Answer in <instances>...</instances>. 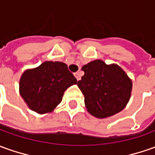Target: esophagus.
Instances as JSON below:
<instances>
[{
    "label": "esophagus",
    "instance_id": "esophagus-1",
    "mask_svg": "<svg viewBox=\"0 0 155 155\" xmlns=\"http://www.w3.org/2000/svg\"><path fill=\"white\" fill-rule=\"evenodd\" d=\"M74 76H75L77 81H80V80H81V75H80V74L78 73V72L77 73H74Z\"/></svg>",
    "mask_w": 155,
    "mask_h": 155
}]
</instances>
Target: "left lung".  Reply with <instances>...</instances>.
<instances>
[{"label": "left lung", "mask_w": 155, "mask_h": 155, "mask_svg": "<svg viewBox=\"0 0 155 155\" xmlns=\"http://www.w3.org/2000/svg\"><path fill=\"white\" fill-rule=\"evenodd\" d=\"M81 69L85 74L77 85L84 95L88 113L104 119L125 108L130 98L132 81L123 69L118 64H106L97 59Z\"/></svg>", "instance_id": "left-lung-1"}]
</instances>
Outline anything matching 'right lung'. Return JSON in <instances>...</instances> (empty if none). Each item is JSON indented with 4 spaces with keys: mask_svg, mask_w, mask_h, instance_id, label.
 <instances>
[{
    "mask_svg": "<svg viewBox=\"0 0 155 155\" xmlns=\"http://www.w3.org/2000/svg\"><path fill=\"white\" fill-rule=\"evenodd\" d=\"M76 83L67 64L46 61L22 74L19 93L31 110L40 114L51 113L61 103L66 89Z\"/></svg>",
    "mask_w": 155,
    "mask_h": 155,
    "instance_id": "add662e5",
    "label": "right lung"
}]
</instances>
